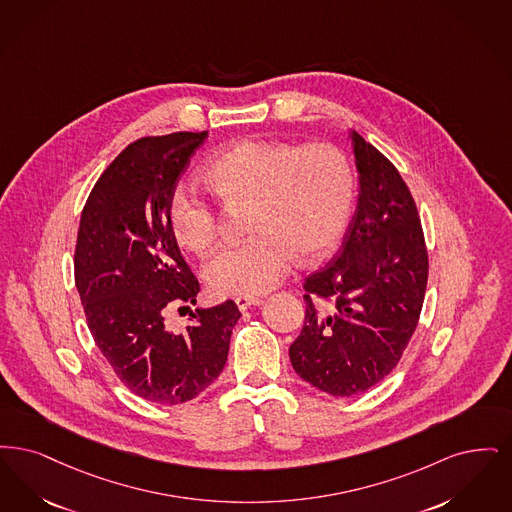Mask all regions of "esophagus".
<instances>
[{"mask_svg":"<svg viewBox=\"0 0 512 512\" xmlns=\"http://www.w3.org/2000/svg\"><path fill=\"white\" fill-rule=\"evenodd\" d=\"M262 300L260 298H254V296H237L235 298V304H237V308L241 310V312H245L248 308H252V306H258Z\"/></svg>","mask_w":512,"mask_h":512,"instance_id":"1","label":"esophagus"}]
</instances>
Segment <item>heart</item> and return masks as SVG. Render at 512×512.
<instances>
[{
    "mask_svg": "<svg viewBox=\"0 0 512 512\" xmlns=\"http://www.w3.org/2000/svg\"><path fill=\"white\" fill-rule=\"evenodd\" d=\"M202 178L229 208L246 210L239 245L220 248L204 266L210 289L222 296L262 294L289 273L298 254L308 262L344 233L356 195L348 158L329 143L241 141L212 156ZM179 245L204 254L218 239V216L193 189L178 185L166 206Z\"/></svg>",
    "mask_w": 512,
    "mask_h": 512,
    "instance_id": "heart-1",
    "label": "heart"
}]
</instances>
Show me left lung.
<instances>
[{
    "label": "left lung",
    "mask_w": 512,
    "mask_h": 512,
    "mask_svg": "<svg viewBox=\"0 0 512 512\" xmlns=\"http://www.w3.org/2000/svg\"><path fill=\"white\" fill-rule=\"evenodd\" d=\"M357 208L333 260L306 277V319L290 344L294 371L317 390L350 398L400 361L423 310V225L396 166L357 132Z\"/></svg>",
    "instance_id": "8db88e82"
}]
</instances>
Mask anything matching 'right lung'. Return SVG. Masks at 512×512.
Listing matches in <instances>:
<instances>
[{
    "instance_id": "right-lung-1",
    "label": "right lung",
    "mask_w": 512,
    "mask_h": 512,
    "mask_svg": "<svg viewBox=\"0 0 512 512\" xmlns=\"http://www.w3.org/2000/svg\"><path fill=\"white\" fill-rule=\"evenodd\" d=\"M208 132L130 143L97 179L82 210L74 279L89 331L116 377L143 400L178 405L220 377L241 313L233 300L197 308L183 331L170 306L195 304L199 281L174 239L166 206Z\"/></svg>"
}]
</instances>
